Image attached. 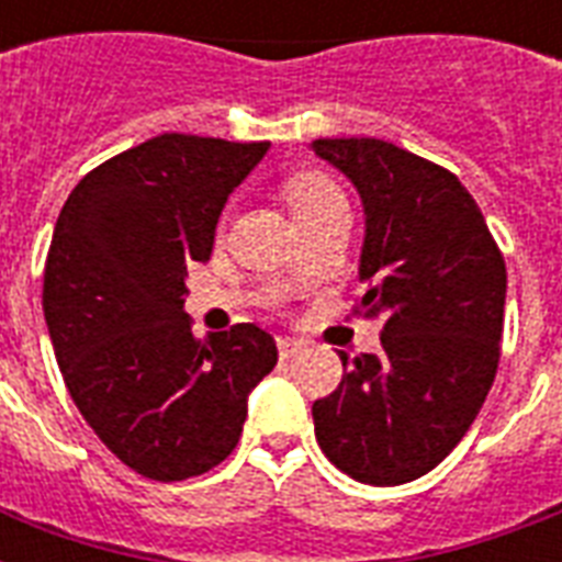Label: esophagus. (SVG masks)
I'll return each instance as SVG.
<instances>
[{
  "label": "esophagus",
  "mask_w": 562,
  "mask_h": 562,
  "mask_svg": "<svg viewBox=\"0 0 562 562\" xmlns=\"http://www.w3.org/2000/svg\"><path fill=\"white\" fill-rule=\"evenodd\" d=\"M277 350H280V359H291L303 350V341H294V338H277Z\"/></svg>",
  "instance_id": "34e87169"
}]
</instances>
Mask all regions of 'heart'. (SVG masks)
I'll list each match as a JSON object with an SVG mask.
<instances>
[{
	"instance_id": "b5f03b06",
	"label": "heart",
	"mask_w": 562,
	"mask_h": 562,
	"mask_svg": "<svg viewBox=\"0 0 562 562\" xmlns=\"http://www.w3.org/2000/svg\"><path fill=\"white\" fill-rule=\"evenodd\" d=\"M285 201H289L294 218H306L333 203H341L344 192L333 178H326L321 171H300L285 180Z\"/></svg>"
}]
</instances>
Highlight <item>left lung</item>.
Returning <instances> with one entry per match:
<instances>
[{
  "label": "left lung",
  "instance_id": "obj_1",
  "mask_svg": "<svg viewBox=\"0 0 562 562\" xmlns=\"http://www.w3.org/2000/svg\"><path fill=\"white\" fill-rule=\"evenodd\" d=\"M359 189L368 285L352 315L382 321V350L350 359L312 405L324 454L350 479L396 487L461 443L496 379L507 271L479 203L443 166L384 139H315Z\"/></svg>",
  "mask_w": 562,
  "mask_h": 562
}]
</instances>
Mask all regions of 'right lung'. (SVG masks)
Returning <instances> with one entry per match:
<instances>
[{"label": "right lung", "mask_w": 562, "mask_h": 562, "mask_svg": "<svg viewBox=\"0 0 562 562\" xmlns=\"http://www.w3.org/2000/svg\"><path fill=\"white\" fill-rule=\"evenodd\" d=\"M268 148L160 134L92 169L57 215L43 273L55 359L101 443L145 479L218 467L277 364L256 324L198 341L183 312L189 265L210 259L229 192Z\"/></svg>", "instance_id": "obj_1"}]
</instances>
